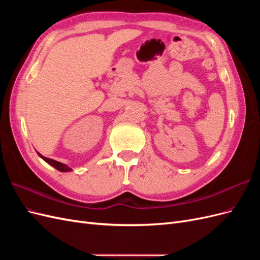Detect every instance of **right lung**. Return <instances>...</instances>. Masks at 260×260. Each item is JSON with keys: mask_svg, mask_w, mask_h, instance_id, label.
Returning <instances> with one entry per match:
<instances>
[{"mask_svg": "<svg viewBox=\"0 0 260 260\" xmlns=\"http://www.w3.org/2000/svg\"><path fill=\"white\" fill-rule=\"evenodd\" d=\"M38 153V152H37ZM38 155L41 157V158L45 161V162H48L50 166H52V167H54L55 169H57L58 171H60V172H69V171H73V169L70 168V167H68L66 164H62V162H59V161H57V160H54V159H51V158H48V157H44L43 155H41L40 153H38Z\"/></svg>", "mask_w": 260, "mask_h": 260, "instance_id": "add662e5", "label": "right lung"}]
</instances>
